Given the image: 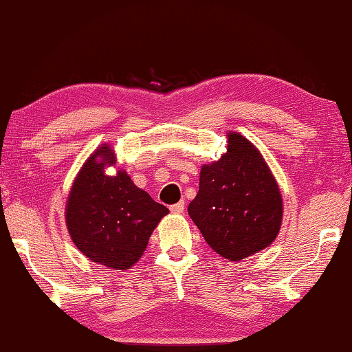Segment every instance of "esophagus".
Here are the masks:
<instances>
[{"mask_svg": "<svg viewBox=\"0 0 352 352\" xmlns=\"http://www.w3.org/2000/svg\"><path fill=\"white\" fill-rule=\"evenodd\" d=\"M170 211L174 214H182L184 211V201H178L175 205H170Z\"/></svg>", "mask_w": 352, "mask_h": 352, "instance_id": "obj_1", "label": "esophagus"}]
</instances>
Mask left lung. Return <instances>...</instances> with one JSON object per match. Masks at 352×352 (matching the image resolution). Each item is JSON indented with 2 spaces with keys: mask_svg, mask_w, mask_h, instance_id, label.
<instances>
[{
  "mask_svg": "<svg viewBox=\"0 0 352 352\" xmlns=\"http://www.w3.org/2000/svg\"><path fill=\"white\" fill-rule=\"evenodd\" d=\"M188 212L214 252L241 261L278 236L283 200L258 148L230 133L223 157L201 168L199 192Z\"/></svg>",
  "mask_w": 352,
  "mask_h": 352,
  "instance_id": "obj_1",
  "label": "left lung"
}]
</instances>
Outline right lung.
Instances as JSON below:
<instances>
[{"label": "right lung", "mask_w": 352, "mask_h": 352, "mask_svg": "<svg viewBox=\"0 0 352 352\" xmlns=\"http://www.w3.org/2000/svg\"><path fill=\"white\" fill-rule=\"evenodd\" d=\"M113 163L115 155L109 146L88 158L69 192L67 225L71 239L87 258L126 270L141 258L155 226L169 210L136 188L124 170L107 174L105 164Z\"/></svg>", "instance_id": "add662e5"}]
</instances>
